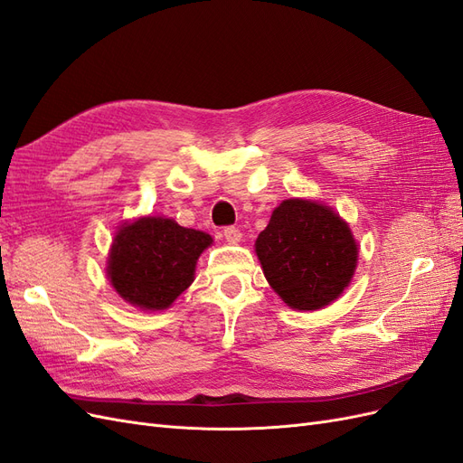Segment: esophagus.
<instances>
[{
    "mask_svg": "<svg viewBox=\"0 0 463 463\" xmlns=\"http://www.w3.org/2000/svg\"><path fill=\"white\" fill-rule=\"evenodd\" d=\"M223 237H226V241H230V243H237V241H241V230L235 226H228V228H223Z\"/></svg>",
    "mask_w": 463,
    "mask_h": 463,
    "instance_id": "esophagus-1",
    "label": "esophagus"
}]
</instances>
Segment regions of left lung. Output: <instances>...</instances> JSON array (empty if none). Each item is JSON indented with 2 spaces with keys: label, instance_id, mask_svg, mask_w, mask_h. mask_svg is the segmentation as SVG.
Wrapping results in <instances>:
<instances>
[{
  "label": "left lung",
  "instance_id": "obj_1",
  "mask_svg": "<svg viewBox=\"0 0 463 463\" xmlns=\"http://www.w3.org/2000/svg\"><path fill=\"white\" fill-rule=\"evenodd\" d=\"M257 255L272 289L289 307L315 311L340 296L357 264V245L332 208L289 199L257 237Z\"/></svg>",
  "mask_w": 463,
  "mask_h": 463
}]
</instances>
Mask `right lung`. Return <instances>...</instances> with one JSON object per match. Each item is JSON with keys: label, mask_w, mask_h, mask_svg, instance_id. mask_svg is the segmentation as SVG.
<instances>
[{"label": "right lung", "mask_w": 463, "mask_h": 463, "mask_svg": "<svg viewBox=\"0 0 463 463\" xmlns=\"http://www.w3.org/2000/svg\"><path fill=\"white\" fill-rule=\"evenodd\" d=\"M213 237L170 218H141L118 232L108 276L119 296L148 311L167 309L184 293Z\"/></svg>", "instance_id": "obj_1"}]
</instances>
